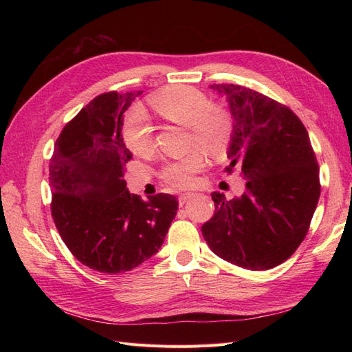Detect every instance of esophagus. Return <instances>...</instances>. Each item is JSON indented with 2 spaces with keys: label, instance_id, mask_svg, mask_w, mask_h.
Masks as SVG:
<instances>
[{
  "label": "esophagus",
  "instance_id": "34e87169",
  "mask_svg": "<svg viewBox=\"0 0 352 352\" xmlns=\"http://www.w3.org/2000/svg\"><path fill=\"white\" fill-rule=\"evenodd\" d=\"M194 195H195L194 192H184V194H180V195H179V202H180V204H185V202H186L188 199L192 198Z\"/></svg>",
  "mask_w": 352,
  "mask_h": 352
}]
</instances>
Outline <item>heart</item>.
Instances as JSON below:
<instances>
[{
  "instance_id": "1",
  "label": "heart",
  "mask_w": 352,
  "mask_h": 352,
  "mask_svg": "<svg viewBox=\"0 0 352 352\" xmlns=\"http://www.w3.org/2000/svg\"><path fill=\"white\" fill-rule=\"evenodd\" d=\"M153 109L163 119L185 126L189 131V144L214 158L225 157L235 132V123L229 110L212 105L204 92L186 85L160 91L151 98ZM123 136L127 146L144 155L153 148V124L142 109H135L124 122ZM204 167V157L190 153L184 158L167 163L162 177L176 188H188L195 182V175Z\"/></svg>"
}]
</instances>
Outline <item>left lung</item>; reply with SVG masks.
Segmentation results:
<instances>
[{
  "label": "left lung",
  "instance_id": "obj_1",
  "mask_svg": "<svg viewBox=\"0 0 352 352\" xmlns=\"http://www.w3.org/2000/svg\"><path fill=\"white\" fill-rule=\"evenodd\" d=\"M235 123L228 151L245 190L212 192L216 212L201 228L217 257L248 270L282 264L304 241L320 197L318 164L302 122L286 105L247 87L210 85Z\"/></svg>",
  "mask_w": 352,
  "mask_h": 352
}]
</instances>
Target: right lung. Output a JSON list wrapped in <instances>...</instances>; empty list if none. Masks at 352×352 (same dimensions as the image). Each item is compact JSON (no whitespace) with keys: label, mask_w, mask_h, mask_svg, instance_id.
I'll use <instances>...</instances> for the list:
<instances>
[{"label":"right lung","mask_w":352,"mask_h":352,"mask_svg":"<svg viewBox=\"0 0 352 352\" xmlns=\"http://www.w3.org/2000/svg\"><path fill=\"white\" fill-rule=\"evenodd\" d=\"M142 92H109L92 100L66 124L50 163L51 214L63 242L82 264L123 273L151 258L177 212L175 195L142 199L126 188L132 158L123 113Z\"/></svg>","instance_id":"1"}]
</instances>
